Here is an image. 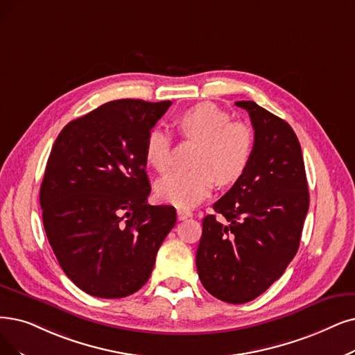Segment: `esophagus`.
I'll return each instance as SVG.
<instances>
[{
    "instance_id": "obj_1",
    "label": "esophagus",
    "mask_w": 355,
    "mask_h": 355,
    "mask_svg": "<svg viewBox=\"0 0 355 355\" xmlns=\"http://www.w3.org/2000/svg\"><path fill=\"white\" fill-rule=\"evenodd\" d=\"M189 217H192V212L189 209H182V208L178 209V220L183 221V220H187Z\"/></svg>"
}]
</instances>
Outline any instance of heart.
<instances>
[{"mask_svg": "<svg viewBox=\"0 0 355 355\" xmlns=\"http://www.w3.org/2000/svg\"><path fill=\"white\" fill-rule=\"evenodd\" d=\"M180 132L201 143L193 170H172L157 180L155 192L166 202L195 207L220 183H232L242 175L252 157L253 134L242 121H230L229 112L204 102L178 116ZM172 139L167 131L153 128L146 138V160L157 172L170 164Z\"/></svg>", "mask_w": 355, "mask_h": 355, "instance_id": "heart-1", "label": "heart"}]
</instances>
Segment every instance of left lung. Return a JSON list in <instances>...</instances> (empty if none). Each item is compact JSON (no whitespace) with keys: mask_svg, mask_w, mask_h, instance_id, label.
Here are the masks:
<instances>
[{"mask_svg":"<svg viewBox=\"0 0 355 355\" xmlns=\"http://www.w3.org/2000/svg\"><path fill=\"white\" fill-rule=\"evenodd\" d=\"M250 162L202 220L198 275L218 300L242 304L272 286L299 250L309 191L302 147L291 126L254 102ZM220 218L217 219L216 216Z\"/></svg>","mask_w":355,"mask_h":355,"instance_id":"1","label":"left lung"}]
</instances>
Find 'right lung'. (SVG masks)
<instances>
[{
	"instance_id": "add662e5",
	"label": "right lung",
	"mask_w": 355,
	"mask_h": 355,
	"mask_svg": "<svg viewBox=\"0 0 355 355\" xmlns=\"http://www.w3.org/2000/svg\"><path fill=\"white\" fill-rule=\"evenodd\" d=\"M170 105L113 101L55 139L40 185L42 218L62 271L90 295L138 291L176 224L175 207L147 202L144 154L147 134Z\"/></svg>"
}]
</instances>
